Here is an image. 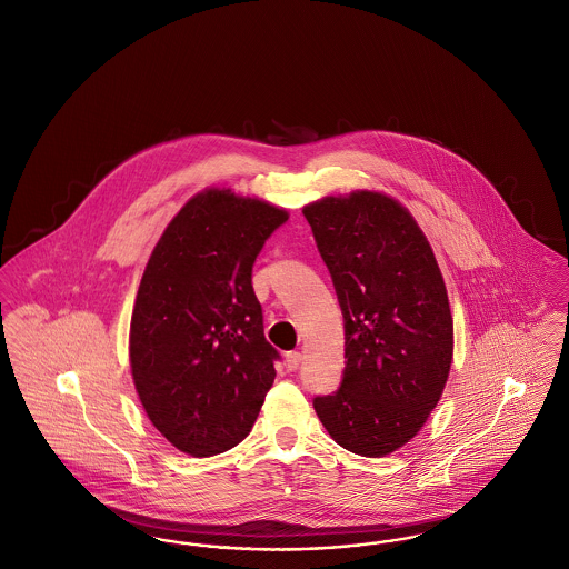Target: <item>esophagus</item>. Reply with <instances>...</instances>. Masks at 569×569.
<instances>
[{
  "instance_id": "1",
  "label": "esophagus",
  "mask_w": 569,
  "mask_h": 569,
  "mask_svg": "<svg viewBox=\"0 0 569 569\" xmlns=\"http://www.w3.org/2000/svg\"><path fill=\"white\" fill-rule=\"evenodd\" d=\"M300 362H302V353H300V351L286 353V368H288V370H298Z\"/></svg>"
}]
</instances>
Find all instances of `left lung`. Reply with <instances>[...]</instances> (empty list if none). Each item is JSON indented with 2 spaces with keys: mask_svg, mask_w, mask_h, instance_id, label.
Segmentation results:
<instances>
[{
  "mask_svg": "<svg viewBox=\"0 0 569 569\" xmlns=\"http://www.w3.org/2000/svg\"><path fill=\"white\" fill-rule=\"evenodd\" d=\"M345 319L339 391L313 400L337 445L362 457L405 447L436 409L453 362V316L432 246L379 190L302 207Z\"/></svg>",
  "mask_w": 569,
  "mask_h": 569,
  "instance_id": "8db88e82",
  "label": "left lung"
}]
</instances>
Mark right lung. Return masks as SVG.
Segmentation results:
<instances>
[{
  "label": "right lung",
  "mask_w": 569,
  "mask_h": 569,
  "mask_svg": "<svg viewBox=\"0 0 569 569\" xmlns=\"http://www.w3.org/2000/svg\"><path fill=\"white\" fill-rule=\"evenodd\" d=\"M283 207L209 186L162 230L137 290L129 362L152 426L192 457L239 445L273 387L251 267Z\"/></svg>",
  "instance_id": "obj_1"
}]
</instances>
